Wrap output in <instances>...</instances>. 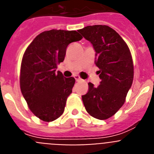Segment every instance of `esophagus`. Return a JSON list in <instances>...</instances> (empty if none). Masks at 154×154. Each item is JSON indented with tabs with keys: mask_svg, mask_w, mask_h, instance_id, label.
<instances>
[{
	"mask_svg": "<svg viewBox=\"0 0 154 154\" xmlns=\"http://www.w3.org/2000/svg\"><path fill=\"white\" fill-rule=\"evenodd\" d=\"M74 78H75V79L76 82L82 81V79L80 78V76L78 75H74Z\"/></svg>",
	"mask_w": 154,
	"mask_h": 154,
	"instance_id": "esophagus-1",
	"label": "esophagus"
}]
</instances>
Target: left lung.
Returning <instances> with one entry per match:
<instances>
[{
	"label": "left lung",
	"mask_w": 154,
	"mask_h": 154,
	"mask_svg": "<svg viewBox=\"0 0 154 154\" xmlns=\"http://www.w3.org/2000/svg\"><path fill=\"white\" fill-rule=\"evenodd\" d=\"M96 51L100 84L89 82L82 96L87 112L98 119H107L123 106L133 80V62L130 48L120 35L107 25H92L79 30Z\"/></svg>",
	"instance_id": "obj_1"
}]
</instances>
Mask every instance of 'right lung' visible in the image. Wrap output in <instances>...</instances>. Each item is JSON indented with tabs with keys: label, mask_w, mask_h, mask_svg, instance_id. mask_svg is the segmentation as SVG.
Listing matches in <instances>:
<instances>
[{
	"label": "right lung",
	"mask_w": 154,
	"mask_h": 154,
	"mask_svg": "<svg viewBox=\"0 0 154 154\" xmlns=\"http://www.w3.org/2000/svg\"><path fill=\"white\" fill-rule=\"evenodd\" d=\"M82 38L76 31L52 29L39 34L23 55L20 88L31 111L45 122L60 117L75 82L65 78L57 65L65 59L70 43Z\"/></svg>",
	"instance_id": "1"
}]
</instances>
